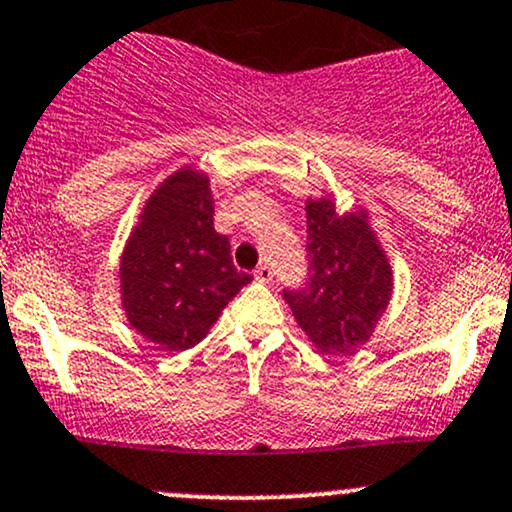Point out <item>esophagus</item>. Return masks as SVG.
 <instances>
[{
  "label": "esophagus",
  "mask_w": 512,
  "mask_h": 512,
  "mask_svg": "<svg viewBox=\"0 0 512 512\" xmlns=\"http://www.w3.org/2000/svg\"><path fill=\"white\" fill-rule=\"evenodd\" d=\"M255 279H257V282H262V284H270L272 282V267L270 265H260V267H257Z\"/></svg>",
  "instance_id": "34e87169"
}]
</instances>
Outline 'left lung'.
<instances>
[{"mask_svg":"<svg viewBox=\"0 0 512 512\" xmlns=\"http://www.w3.org/2000/svg\"><path fill=\"white\" fill-rule=\"evenodd\" d=\"M309 282L289 309L319 351L346 355L370 341L392 297V267L368 213H338L331 196L306 201Z\"/></svg>","mask_w":512,"mask_h":512,"instance_id":"left-lung-1","label":"left lung"}]
</instances>
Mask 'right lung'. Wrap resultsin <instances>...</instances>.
Instances as JSON below:
<instances>
[{"mask_svg": "<svg viewBox=\"0 0 512 512\" xmlns=\"http://www.w3.org/2000/svg\"><path fill=\"white\" fill-rule=\"evenodd\" d=\"M252 282L235 270L230 240L213 228L211 179L184 166L144 203L120 260L122 309L157 351L206 338L228 301Z\"/></svg>", "mask_w": 512, "mask_h": 512, "instance_id": "add662e5", "label": "right lung"}]
</instances>
